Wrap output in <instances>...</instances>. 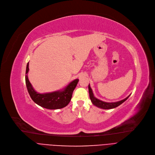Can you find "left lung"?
Instances as JSON below:
<instances>
[{
    "instance_id": "8db88e82",
    "label": "left lung",
    "mask_w": 155,
    "mask_h": 155,
    "mask_svg": "<svg viewBox=\"0 0 155 155\" xmlns=\"http://www.w3.org/2000/svg\"><path fill=\"white\" fill-rule=\"evenodd\" d=\"M88 90H89V93H90V97L91 99V102L93 103V104L94 105H95L96 107L103 108V109H112V108H114L118 106H119L120 105H121L123 102H124L126 101L129 97H127L126 98H125L124 100H122L121 101H117V102H114V103H107V102H104L103 101H101L97 98H96L93 93L91 87L90 86V84L88 85Z\"/></svg>"
}]
</instances>
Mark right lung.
Returning a JSON list of instances; mask_svg holds the SVG:
<instances>
[{"instance_id": "obj_1", "label": "right lung", "mask_w": 155, "mask_h": 155, "mask_svg": "<svg viewBox=\"0 0 155 155\" xmlns=\"http://www.w3.org/2000/svg\"><path fill=\"white\" fill-rule=\"evenodd\" d=\"M28 71L29 62H28L26 65L25 76L26 84L30 97L36 104L43 108L51 110L60 109L66 107L69 104L72 98L73 91L76 87L79 79L74 80L63 91L40 94L34 90L30 82L29 81L28 75H26Z\"/></svg>"}]
</instances>
